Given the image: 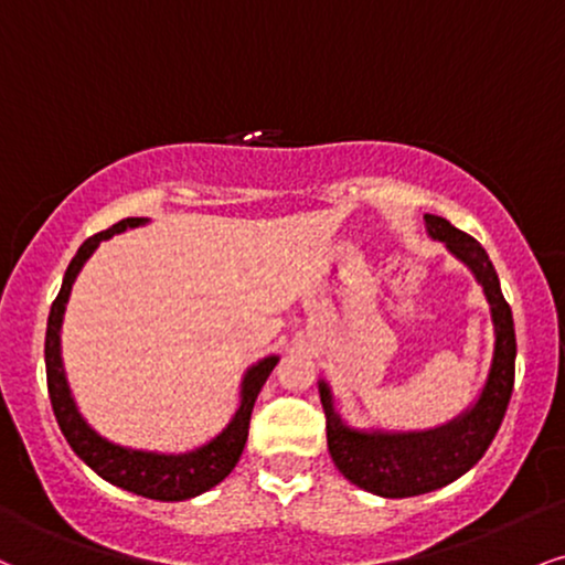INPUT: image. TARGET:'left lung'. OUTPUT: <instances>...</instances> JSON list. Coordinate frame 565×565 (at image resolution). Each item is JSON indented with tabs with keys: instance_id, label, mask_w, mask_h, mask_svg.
Segmentation results:
<instances>
[{
	"instance_id": "1",
	"label": "left lung",
	"mask_w": 565,
	"mask_h": 565,
	"mask_svg": "<svg viewBox=\"0 0 565 565\" xmlns=\"http://www.w3.org/2000/svg\"><path fill=\"white\" fill-rule=\"evenodd\" d=\"M424 221L434 239L445 242L447 249L460 257L484 287L487 300L492 305L494 358L479 403L452 424L420 434H363L348 429L334 413L329 386L321 382L331 460L352 484L392 500L431 492L477 466L505 418L515 379L513 312L502 297L492 260L473 236L455 228L445 217L426 213Z\"/></svg>"
}]
</instances>
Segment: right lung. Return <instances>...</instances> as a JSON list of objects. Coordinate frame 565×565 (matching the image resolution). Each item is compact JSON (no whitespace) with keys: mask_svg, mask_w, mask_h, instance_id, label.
I'll return each instance as SVG.
<instances>
[{"mask_svg":"<svg viewBox=\"0 0 565 565\" xmlns=\"http://www.w3.org/2000/svg\"><path fill=\"white\" fill-rule=\"evenodd\" d=\"M141 223H145V217H126V221L115 223V226L107 231L88 236V239L78 247V253L71 260V265H67L63 289L54 297L50 321H46V390H50L52 411L60 424V431L65 434L67 445L73 447V452H76L92 471H97L102 479L110 481L115 487L141 494V498L173 502L196 498V494L207 492L210 487H215L217 481H223L231 471H234V466L239 463L242 458L244 445H247L249 418H253L257 392L263 390L265 379L270 376L278 358H265L247 371L242 384V405L239 411H236L234 420H231L221 437H215L210 445L200 447V450L194 452L154 455L126 450V447L110 445V441L102 439L97 431L88 429L86 420L81 418V413L76 411V403H73L71 390H67L65 382L63 360H60V323H63L67 295H71V287L73 281H76L81 265H84L88 260V255L97 249V244L102 239H110L113 234H120V231L141 226Z\"/></svg>","mask_w":565,"mask_h":565,"instance_id":"1","label":"right lung"}]
</instances>
